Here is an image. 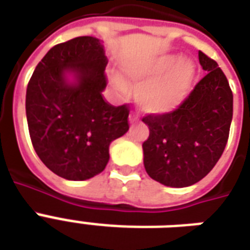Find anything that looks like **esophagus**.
<instances>
[{"mask_svg": "<svg viewBox=\"0 0 250 250\" xmlns=\"http://www.w3.org/2000/svg\"><path fill=\"white\" fill-rule=\"evenodd\" d=\"M138 119H139V118H138V115L134 114V112H132V114H130V122H131V123H134V122H136Z\"/></svg>", "mask_w": 250, "mask_h": 250, "instance_id": "obj_1", "label": "esophagus"}]
</instances>
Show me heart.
<instances>
[{"label": "heart", "mask_w": 250, "mask_h": 250, "mask_svg": "<svg viewBox=\"0 0 250 250\" xmlns=\"http://www.w3.org/2000/svg\"><path fill=\"white\" fill-rule=\"evenodd\" d=\"M127 76L136 84L138 100L142 108L151 114H166L178 107L188 96L194 77L191 62L175 56L155 57L125 68ZM118 87L125 89L123 80H116Z\"/></svg>", "instance_id": "heart-1"}]
</instances>
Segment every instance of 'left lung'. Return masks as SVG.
<instances>
[{
    "label": "left lung",
    "mask_w": 250,
    "mask_h": 250,
    "mask_svg": "<svg viewBox=\"0 0 250 250\" xmlns=\"http://www.w3.org/2000/svg\"><path fill=\"white\" fill-rule=\"evenodd\" d=\"M206 71L178 107L166 114H148V138L143 142L145 168L159 184L186 188L206 177L225 150L233 93L218 64L198 52Z\"/></svg>",
    "instance_id": "obj_1"
}]
</instances>
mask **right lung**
<instances>
[{
    "instance_id": "obj_1",
    "label": "right lung",
    "mask_w": 250,
    "mask_h": 250,
    "mask_svg": "<svg viewBox=\"0 0 250 250\" xmlns=\"http://www.w3.org/2000/svg\"><path fill=\"white\" fill-rule=\"evenodd\" d=\"M107 57L99 39L82 36L57 44L42 57L26 88V119L32 145L51 171L85 181L108 163L109 143L128 131V104L103 98ZM66 71L77 77L68 83Z\"/></svg>"
}]
</instances>
